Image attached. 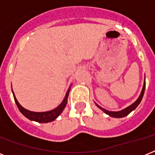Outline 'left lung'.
Instances as JSON below:
<instances>
[{
  "mask_svg": "<svg viewBox=\"0 0 155 155\" xmlns=\"http://www.w3.org/2000/svg\"><path fill=\"white\" fill-rule=\"evenodd\" d=\"M145 87H146V82L144 83V85H143V88H142V92H141V95H140L139 98L136 101L134 102V103L133 104H131L130 106H129L128 108H125V109H123V110L121 111H119V112H111V111H108L106 110V109H104V108H101V107H100L98 104H97L98 107H99L101 110H103L104 113H106V114H108V115H109L110 117H117V118H120V117H125V116H127L128 114L130 113H131L133 110H134L135 108H137V105L139 104L140 102H141V101H142V97H143V95H144V92H145Z\"/></svg>",
  "mask_w": 155,
  "mask_h": 155,
  "instance_id": "obj_1",
  "label": "left lung"
}]
</instances>
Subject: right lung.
<instances>
[{"instance_id": "add662e5", "label": "right lung", "mask_w": 155, "mask_h": 155, "mask_svg": "<svg viewBox=\"0 0 155 155\" xmlns=\"http://www.w3.org/2000/svg\"><path fill=\"white\" fill-rule=\"evenodd\" d=\"M69 92H70V88L68 89L67 94H66V97L63 100V101L62 102L60 105L58 106L57 108L53 109L51 111H48V112H42V113H35V112H32V111H29L27 109H25L20 104L18 103V101L16 99L15 96L13 94V97H14V101H15V103L18 106V109L20 110V112L22 113L23 115L25 116V117H27L28 119L32 120H35V121H38V122L41 123H47V122H51L52 120H54V119L58 117V116L60 115L61 113L63 112V108H65L66 104L68 103V95H69Z\"/></svg>"}]
</instances>
